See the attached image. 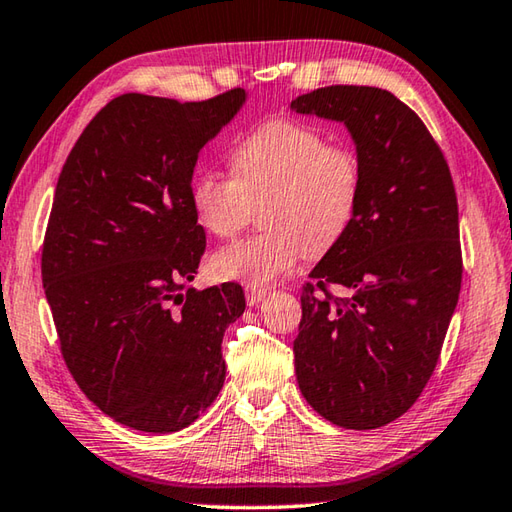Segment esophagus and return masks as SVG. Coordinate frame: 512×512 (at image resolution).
<instances>
[{
  "label": "esophagus",
  "instance_id": "1",
  "mask_svg": "<svg viewBox=\"0 0 512 512\" xmlns=\"http://www.w3.org/2000/svg\"><path fill=\"white\" fill-rule=\"evenodd\" d=\"M266 297V288H257V286H246V304L248 306H257L262 299Z\"/></svg>",
  "mask_w": 512,
  "mask_h": 512
}]
</instances>
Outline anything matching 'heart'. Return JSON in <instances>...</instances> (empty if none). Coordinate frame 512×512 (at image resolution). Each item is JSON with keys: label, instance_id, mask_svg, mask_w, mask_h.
<instances>
[{"label": "heart", "instance_id": "heart-1", "mask_svg": "<svg viewBox=\"0 0 512 512\" xmlns=\"http://www.w3.org/2000/svg\"><path fill=\"white\" fill-rule=\"evenodd\" d=\"M230 175L202 170L190 182L199 226L215 237L242 230L262 206V233L219 248V279L270 286L299 259L324 255L353 226L364 193V166L353 148L330 144L322 130L270 119L230 148Z\"/></svg>", "mask_w": 512, "mask_h": 512}]
</instances>
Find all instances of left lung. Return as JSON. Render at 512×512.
I'll return each instance as SVG.
<instances>
[{"label": "left lung", "mask_w": 512, "mask_h": 512, "mask_svg": "<svg viewBox=\"0 0 512 512\" xmlns=\"http://www.w3.org/2000/svg\"><path fill=\"white\" fill-rule=\"evenodd\" d=\"M290 110L344 124L364 166L355 222L304 286L297 384L330 424L386 426L422 395L462 288L453 177L422 119L384 88H317ZM326 283L351 297L333 300Z\"/></svg>", "instance_id": "obj_1"}]
</instances>
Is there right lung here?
Segmentation results:
<instances>
[{
  "mask_svg": "<svg viewBox=\"0 0 512 512\" xmlns=\"http://www.w3.org/2000/svg\"><path fill=\"white\" fill-rule=\"evenodd\" d=\"M246 97L244 88L184 104L119 95L84 128L57 179L44 293L70 375L128 428L177 433L224 386L222 339L246 299L230 282L182 295L206 248L190 182L199 150Z\"/></svg>",
  "mask_w": 512,
  "mask_h": 512,
  "instance_id": "add662e5",
  "label": "right lung"
}]
</instances>
